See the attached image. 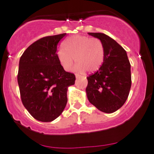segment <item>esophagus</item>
I'll return each instance as SVG.
<instances>
[{
	"label": "esophagus",
	"instance_id": "esophagus-1",
	"mask_svg": "<svg viewBox=\"0 0 154 154\" xmlns=\"http://www.w3.org/2000/svg\"><path fill=\"white\" fill-rule=\"evenodd\" d=\"M75 77H76V79H79V78H80V77H81V76H80V74H76Z\"/></svg>",
	"mask_w": 154,
	"mask_h": 154
}]
</instances>
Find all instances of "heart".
<instances>
[{
	"label": "heart",
	"instance_id": "heart-1",
	"mask_svg": "<svg viewBox=\"0 0 154 154\" xmlns=\"http://www.w3.org/2000/svg\"><path fill=\"white\" fill-rule=\"evenodd\" d=\"M65 48L57 51V57L66 71H70L74 61V71L79 73L97 71L104 60V46L99 38L77 35L65 42Z\"/></svg>",
	"mask_w": 154,
	"mask_h": 154
}]
</instances>
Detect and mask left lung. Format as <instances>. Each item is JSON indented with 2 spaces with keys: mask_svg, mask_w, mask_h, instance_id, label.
<instances>
[{
  "mask_svg": "<svg viewBox=\"0 0 154 154\" xmlns=\"http://www.w3.org/2000/svg\"><path fill=\"white\" fill-rule=\"evenodd\" d=\"M88 35L102 42L105 54L101 67L87 77V97L100 111L112 113L125 104L130 93V61L125 50L111 37L101 32Z\"/></svg>",
  "mask_w": 154,
  "mask_h": 154,
  "instance_id": "1",
  "label": "left lung"
}]
</instances>
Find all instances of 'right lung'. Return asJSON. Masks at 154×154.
<instances>
[{
  "label": "right lung",
  "mask_w": 154,
  "mask_h": 154,
  "mask_svg": "<svg viewBox=\"0 0 154 154\" xmlns=\"http://www.w3.org/2000/svg\"><path fill=\"white\" fill-rule=\"evenodd\" d=\"M66 35L43 37L20 58L18 83L21 101L40 122H52L62 114L68 101V87L75 82V75L65 71L57 57L58 45Z\"/></svg>",
  "instance_id": "1"
}]
</instances>
